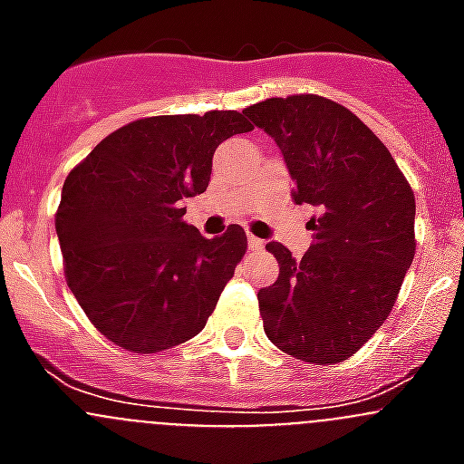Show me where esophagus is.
I'll use <instances>...</instances> for the list:
<instances>
[{
    "label": "esophagus",
    "mask_w": 464,
    "mask_h": 464,
    "mask_svg": "<svg viewBox=\"0 0 464 464\" xmlns=\"http://www.w3.org/2000/svg\"><path fill=\"white\" fill-rule=\"evenodd\" d=\"M262 246H265V241L257 239V237H253V235H248V248H251V251H262Z\"/></svg>",
    "instance_id": "34e87169"
}]
</instances>
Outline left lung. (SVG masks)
<instances>
[{
  "label": "left lung",
  "instance_id": "left-lung-1",
  "mask_svg": "<svg viewBox=\"0 0 464 464\" xmlns=\"http://www.w3.org/2000/svg\"><path fill=\"white\" fill-rule=\"evenodd\" d=\"M244 113L281 149L295 202L321 208L302 260L267 244L278 278L257 293L262 325L283 353L342 362L395 306L416 253V197L383 141L337 102L290 94Z\"/></svg>",
  "mask_w": 464,
  "mask_h": 464
}]
</instances>
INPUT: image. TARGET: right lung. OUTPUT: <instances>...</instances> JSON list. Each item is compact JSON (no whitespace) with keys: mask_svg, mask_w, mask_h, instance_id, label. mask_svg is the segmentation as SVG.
<instances>
[{"mask_svg":"<svg viewBox=\"0 0 464 464\" xmlns=\"http://www.w3.org/2000/svg\"><path fill=\"white\" fill-rule=\"evenodd\" d=\"M251 130L239 111L139 118L69 171L55 213L64 278L109 342L158 353L204 330L248 241L241 225L202 237L183 199L207 190L220 141Z\"/></svg>","mask_w":464,"mask_h":464,"instance_id":"obj_1","label":"right lung"}]
</instances>
